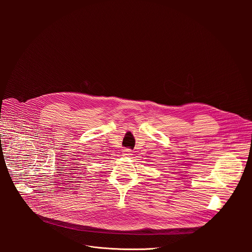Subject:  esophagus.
Here are the masks:
<instances>
[{
    "mask_svg": "<svg viewBox=\"0 0 252 252\" xmlns=\"http://www.w3.org/2000/svg\"><path fill=\"white\" fill-rule=\"evenodd\" d=\"M125 157H130L131 156V152H130V150H128V149H126L125 151H124V154H123Z\"/></svg>",
    "mask_w": 252,
    "mask_h": 252,
    "instance_id": "obj_1",
    "label": "esophagus"
}]
</instances>
